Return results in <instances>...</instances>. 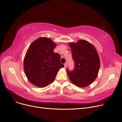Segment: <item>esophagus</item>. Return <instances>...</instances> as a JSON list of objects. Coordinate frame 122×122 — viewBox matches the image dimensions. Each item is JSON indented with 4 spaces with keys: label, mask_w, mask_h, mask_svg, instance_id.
Listing matches in <instances>:
<instances>
[{
    "label": "esophagus",
    "mask_w": 122,
    "mask_h": 122,
    "mask_svg": "<svg viewBox=\"0 0 122 122\" xmlns=\"http://www.w3.org/2000/svg\"><path fill=\"white\" fill-rule=\"evenodd\" d=\"M67 63H65L64 64V68L66 69V68H67Z\"/></svg>",
    "instance_id": "esophagus-1"
}]
</instances>
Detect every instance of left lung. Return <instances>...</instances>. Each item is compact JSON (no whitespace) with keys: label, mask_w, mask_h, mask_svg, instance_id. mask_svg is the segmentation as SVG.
<instances>
[{"label":"left lung","mask_w":122,"mask_h":122,"mask_svg":"<svg viewBox=\"0 0 122 122\" xmlns=\"http://www.w3.org/2000/svg\"><path fill=\"white\" fill-rule=\"evenodd\" d=\"M75 68L72 72L67 70L71 81L76 86L85 87L91 85L97 78L100 62L98 53L93 45L80 40L77 42H70Z\"/></svg>","instance_id":"left-lung-1"}]
</instances>
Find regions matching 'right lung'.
<instances>
[{"label":"right lung","instance_id":"obj_1","mask_svg":"<svg viewBox=\"0 0 122 122\" xmlns=\"http://www.w3.org/2000/svg\"><path fill=\"white\" fill-rule=\"evenodd\" d=\"M56 46L50 38L41 37L29 46L24 59V68L27 79L34 86H47L64 66L60 62V55L53 51Z\"/></svg>","mask_w":122,"mask_h":122}]
</instances>
